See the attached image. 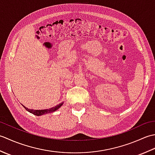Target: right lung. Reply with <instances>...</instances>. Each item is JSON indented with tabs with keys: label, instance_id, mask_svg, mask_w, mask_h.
<instances>
[{
	"label": "right lung",
	"instance_id": "1",
	"mask_svg": "<svg viewBox=\"0 0 155 155\" xmlns=\"http://www.w3.org/2000/svg\"><path fill=\"white\" fill-rule=\"evenodd\" d=\"M63 104V103H61L60 104H57V106H55L52 108H48V109H45V110H33V109H28L27 107H25V106H23L26 110L27 111H28L29 113H31L32 114H33L35 115H37V116H41V115H43L45 114H48V113H52V112H54L57 110H58L59 108H60L62 105Z\"/></svg>",
	"mask_w": 155,
	"mask_h": 155
}]
</instances>
